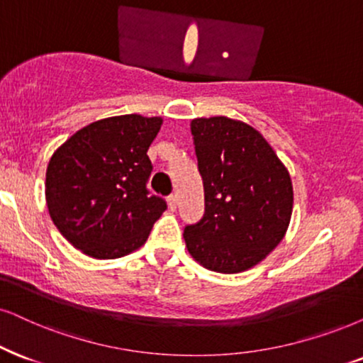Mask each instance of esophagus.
<instances>
[{
    "label": "esophagus",
    "mask_w": 363,
    "mask_h": 363,
    "mask_svg": "<svg viewBox=\"0 0 363 363\" xmlns=\"http://www.w3.org/2000/svg\"><path fill=\"white\" fill-rule=\"evenodd\" d=\"M167 201H169V208H171L172 211L177 208V196L176 194H171L167 197Z\"/></svg>",
    "instance_id": "34e87169"
}]
</instances>
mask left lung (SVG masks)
<instances>
[{
  "label": "left lung",
  "mask_w": 363,
  "mask_h": 363,
  "mask_svg": "<svg viewBox=\"0 0 363 363\" xmlns=\"http://www.w3.org/2000/svg\"><path fill=\"white\" fill-rule=\"evenodd\" d=\"M191 132L204 216L184 228L186 246L211 272H245L283 240L293 209L290 174L247 123L196 118Z\"/></svg>",
  "instance_id": "1"
}]
</instances>
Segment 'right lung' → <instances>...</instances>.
<instances>
[{"label": "right lung", "mask_w": 363, "mask_h": 363, "mask_svg": "<svg viewBox=\"0 0 363 363\" xmlns=\"http://www.w3.org/2000/svg\"><path fill=\"white\" fill-rule=\"evenodd\" d=\"M162 118L137 113L80 128L50 159L48 213L77 250L97 259L125 256L147 240L167 209L150 194L147 149Z\"/></svg>", "instance_id": "obj_1"}]
</instances>
